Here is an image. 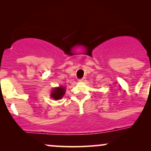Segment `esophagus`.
Masks as SVG:
<instances>
[{
	"instance_id": "1",
	"label": "esophagus",
	"mask_w": 151,
	"mask_h": 151,
	"mask_svg": "<svg viewBox=\"0 0 151 151\" xmlns=\"http://www.w3.org/2000/svg\"><path fill=\"white\" fill-rule=\"evenodd\" d=\"M85 77H83L82 78V79H79V81H81H81H85Z\"/></svg>"
}]
</instances>
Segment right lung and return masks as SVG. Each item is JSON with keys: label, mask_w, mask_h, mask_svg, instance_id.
<instances>
[{"label": "right lung", "mask_w": 151, "mask_h": 151, "mask_svg": "<svg viewBox=\"0 0 151 151\" xmlns=\"http://www.w3.org/2000/svg\"><path fill=\"white\" fill-rule=\"evenodd\" d=\"M66 87L64 86H60L58 87H54L50 93V97L55 101L61 99L65 94Z\"/></svg>", "instance_id": "add662e5"}]
</instances>
